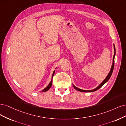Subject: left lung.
I'll list each match as a JSON object with an SVG mask.
<instances>
[{
    "instance_id": "left-lung-1",
    "label": "left lung",
    "mask_w": 126,
    "mask_h": 126,
    "mask_svg": "<svg viewBox=\"0 0 126 126\" xmlns=\"http://www.w3.org/2000/svg\"><path fill=\"white\" fill-rule=\"evenodd\" d=\"M113 48H114V50H115V53H114V55H113V63H112V66H111V70H110V71L109 72L108 75H107V76L106 77V78L105 79H104V80L103 81V82L101 83L99 86L98 87H97L96 88L94 89V90H90V91H85V90H81V89H79L78 87H75L74 85H73V87L75 89V90H76L77 91H79V92H94V91H96L97 90H98V89H99L101 86H103V85L104 84H105V83H106L107 81L109 79H110V78L111 77V75H112V72H113V67H114V59H115V53H116V49H115V45H113Z\"/></svg>"
}]
</instances>
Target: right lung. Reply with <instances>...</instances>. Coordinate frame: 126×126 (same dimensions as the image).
<instances>
[{
	"label": "right lung",
	"instance_id": "right-lung-1",
	"mask_svg": "<svg viewBox=\"0 0 126 126\" xmlns=\"http://www.w3.org/2000/svg\"><path fill=\"white\" fill-rule=\"evenodd\" d=\"M54 73H55V71L53 72V73L52 74V79H51V81L50 82V83H49V84L48 85V86L44 89V90H43L41 92H46L47 91H48L49 89L51 88V86H52V79H53V76L54 74Z\"/></svg>",
	"mask_w": 126,
	"mask_h": 126
}]
</instances>
